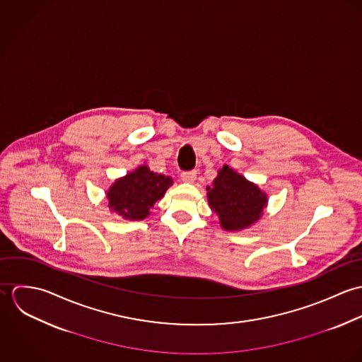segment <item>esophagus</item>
<instances>
[{"label":"esophagus","mask_w":362,"mask_h":362,"mask_svg":"<svg viewBox=\"0 0 362 362\" xmlns=\"http://www.w3.org/2000/svg\"><path fill=\"white\" fill-rule=\"evenodd\" d=\"M181 180H182V182L192 184L197 180V171H185V173H182L181 174Z\"/></svg>","instance_id":"34e87169"}]
</instances>
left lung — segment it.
Returning a JSON list of instances; mask_svg holds the SVG:
<instances>
[{"instance_id": "left-lung-1", "label": "left lung", "mask_w": 362, "mask_h": 362, "mask_svg": "<svg viewBox=\"0 0 362 362\" xmlns=\"http://www.w3.org/2000/svg\"><path fill=\"white\" fill-rule=\"evenodd\" d=\"M206 191L207 204L226 231L250 228L267 206V194L227 164L217 171Z\"/></svg>"}]
</instances>
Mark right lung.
I'll list each match as a JSON object with an SVG mask.
<instances>
[{
    "label": "right lung",
    "instance_id": "right-lung-1",
    "mask_svg": "<svg viewBox=\"0 0 362 362\" xmlns=\"http://www.w3.org/2000/svg\"><path fill=\"white\" fill-rule=\"evenodd\" d=\"M171 185V177L153 173L142 164L110 185L105 192L108 209L125 220H144Z\"/></svg>",
    "mask_w": 362,
    "mask_h": 362
}]
</instances>
